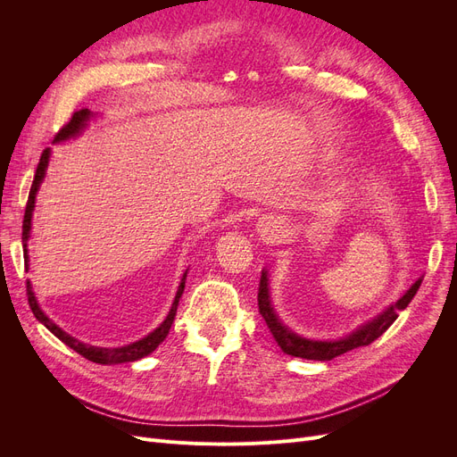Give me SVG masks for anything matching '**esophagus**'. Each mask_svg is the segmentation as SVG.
<instances>
[{"mask_svg": "<svg viewBox=\"0 0 457 457\" xmlns=\"http://www.w3.org/2000/svg\"><path fill=\"white\" fill-rule=\"evenodd\" d=\"M255 232H257L259 240L267 242V244L274 242L276 238L280 237V232H282V219L280 217H272V215L261 217L257 227H255Z\"/></svg>", "mask_w": 457, "mask_h": 457, "instance_id": "esophagus-1", "label": "esophagus"}]
</instances>
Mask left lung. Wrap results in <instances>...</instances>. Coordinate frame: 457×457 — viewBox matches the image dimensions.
I'll return each instance as SVG.
<instances>
[{
  "instance_id": "1",
  "label": "left lung",
  "mask_w": 457,
  "mask_h": 457,
  "mask_svg": "<svg viewBox=\"0 0 457 457\" xmlns=\"http://www.w3.org/2000/svg\"><path fill=\"white\" fill-rule=\"evenodd\" d=\"M421 286V278H418L413 282L404 295L396 299L395 303H391L389 307H385L378 316H373L371 320L364 322L362 326H358L356 329H353L351 334L337 337V339H312V337H303L292 328H287L280 316L276 314L272 303H270V292H269V270L262 269L261 270V282H259V295H257V303H259V312L261 316L265 318V322L270 329L272 337L276 339V343L280 345V349L286 354H292L297 358H307V361H331L339 354L349 353L353 349L358 347H366V345L373 343L378 337H381L386 329L391 328V324L398 318V312L404 311L410 301L413 299V295L418 294V289Z\"/></svg>"
}]
</instances>
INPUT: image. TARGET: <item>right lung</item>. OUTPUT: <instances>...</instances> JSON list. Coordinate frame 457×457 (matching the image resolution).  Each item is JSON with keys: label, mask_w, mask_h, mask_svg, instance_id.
Returning <instances> with one entry per match:
<instances>
[{"label": "right lung", "mask_w": 457, "mask_h": 457, "mask_svg": "<svg viewBox=\"0 0 457 457\" xmlns=\"http://www.w3.org/2000/svg\"><path fill=\"white\" fill-rule=\"evenodd\" d=\"M95 116H96V114L91 112L89 108L78 110V112H74L72 120L68 121L66 126L57 133V137H54L53 143H64V141L76 139L78 135L84 133V129L89 126V121H91ZM49 158H51V148H46L44 154H41V158H39L37 170H36V175H34V183H32V188H30L29 204H26V212H24V220H22V250H24V265H26V267H29V262H30V257H29V240H30V232H32V215H34V207H36V196H37V190H39L41 183H44V179H46ZM187 272H188V269L185 270L181 282H179L175 299H173V303H171V309H170L168 316L163 318V322H162L156 329H152L148 336L141 337L139 341H135V343L123 345V347H96V345H87V343H84V341H79V339L72 337L71 334H66V331H64L62 328H59L44 311H41L39 303H37V299H36L34 289H32L30 280L26 282V289H29V303H30V309H32L34 316L51 331V334H53L54 337H59L64 345H68V347L74 349L78 354L87 358V361H91V362H95V364H123V362L141 361V358L148 356L152 351H156L158 345H160L165 337H168L170 328H171V324H173V320H175V314H177L179 299H181V295H183V292H185Z\"/></svg>", "instance_id": "add662e5"}]
</instances>
